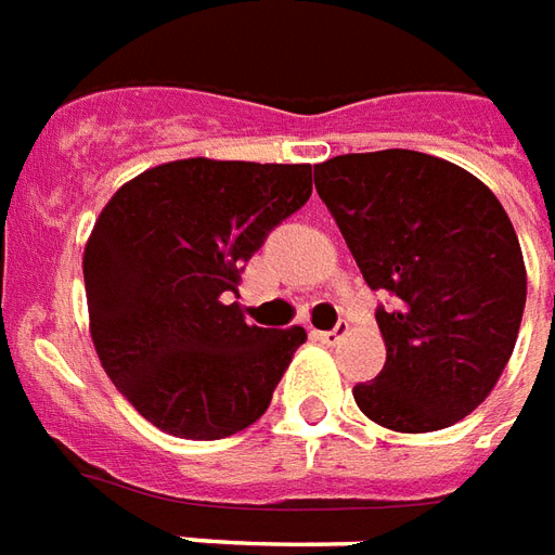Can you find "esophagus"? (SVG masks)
Wrapping results in <instances>:
<instances>
[{
  "instance_id": "1",
  "label": "esophagus",
  "mask_w": 555,
  "mask_h": 555,
  "mask_svg": "<svg viewBox=\"0 0 555 555\" xmlns=\"http://www.w3.org/2000/svg\"><path fill=\"white\" fill-rule=\"evenodd\" d=\"M347 332H350V323L344 320V323H338L335 330L330 332H318V340H323L326 347H335V344H340V340L347 338Z\"/></svg>"
}]
</instances>
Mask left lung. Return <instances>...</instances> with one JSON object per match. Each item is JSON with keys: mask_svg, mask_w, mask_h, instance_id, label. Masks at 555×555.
<instances>
[{"mask_svg": "<svg viewBox=\"0 0 555 555\" xmlns=\"http://www.w3.org/2000/svg\"><path fill=\"white\" fill-rule=\"evenodd\" d=\"M361 276L391 291L376 311L385 367L352 388L373 424L435 433L486 400L518 340L527 267L486 184L414 150L335 155L314 167Z\"/></svg>", "mask_w": 555, "mask_h": 555, "instance_id": "left-lung-1", "label": "left lung"}]
</instances>
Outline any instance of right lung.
Masks as SVG:
<instances>
[{"mask_svg":"<svg viewBox=\"0 0 555 555\" xmlns=\"http://www.w3.org/2000/svg\"><path fill=\"white\" fill-rule=\"evenodd\" d=\"M311 196V164L182 158L111 196L85 246L90 338L117 391L162 433L217 441L256 424L306 340L237 302L244 261Z\"/></svg>","mask_w":555,"mask_h":555,"instance_id":"add662e5","label":"right lung"}]
</instances>
